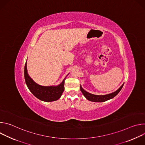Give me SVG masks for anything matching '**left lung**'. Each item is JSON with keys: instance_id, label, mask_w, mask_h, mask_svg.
<instances>
[{"instance_id": "8db88e82", "label": "left lung", "mask_w": 145, "mask_h": 145, "mask_svg": "<svg viewBox=\"0 0 145 145\" xmlns=\"http://www.w3.org/2000/svg\"><path fill=\"white\" fill-rule=\"evenodd\" d=\"M123 85H124V84H123L122 86L115 92H114L113 93H111L110 94L106 95H95L86 92L85 90L82 89L81 86H80V90H81V92L82 93V94L84 95V96L88 100L94 101V102H103V101H107L108 100H110V99L114 97L116 95H117L118 93L121 89Z\"/></svg>"}]
</instances>
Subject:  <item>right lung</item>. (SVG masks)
I'll return each mask as SVG.
<instances>
[{
	"instance_id": "add662e5",
	"label": "right lung",
	"mask_w": 145,
	"mask_h": 145,
	"mask_svg": "<svg viewBox=\"0 0 145 145\" xmlns=\"http://www.w3.org/2000/svg\"><path fill=\"white\" fill-rule=\"evenodd\" d=\"M25 79L30 92L38 99L44 101H53L58 100L64 91L65 78L61 83L56 87H44L38 85L30 77L27 73L26 62L25 65Z\"/></svg>"
}]
</instances>
